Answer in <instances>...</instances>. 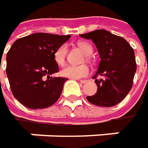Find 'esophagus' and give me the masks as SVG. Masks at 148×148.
<instances>
[{"instance_id":"esophagus-1","label":"esophagus","mask_w":148,"mask_h":148,"mask_svg":"<svg viewBox=\"0 0 148 148\" xmlns=\"http://www.w3.org/2000/svg\"><path fill=\"white\" fill-rule=\"evenodd\" d=\"M87 81L88 80H86V79H79V82H80V83H82V84H84V83H86Z\"/></svg>"}]
</instances>
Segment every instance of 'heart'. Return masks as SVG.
Wrapping results in <instances>:
<instances>
[{
  "mask_svg": "<svg viewBox=\"0 0 148 148\" xmlns=\"http://www.w3.org/2000/svg\"><path fill=\"white\" fill-rule=\"evenodd\" d=\"M79 47L83 49V51L87 55H90L93 52L92 46L87 42L81 41L78 43ZM67 54V45H62L60 47L56 49L54 53V60L56 64L62 65L65 62V57ZM89 74V68L86 64L81 65H67L60 71V74L63 77L72 79H79L88 76Z\"/></svg>",
  "mask_w": 148,
  "mask_h": 148,
  "instance_id": "b5f03b06",
  "label": "heart"
}]
</instances>
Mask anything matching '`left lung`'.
I'll list each match as a JSON object with an SVG mask.
<instances>
[{"label": "left lung", "mask_w": 148, "mask_h": 148, "mask_svg": "<svg viewBox=\"0 0 148 148\" xmlns=\"http://www.w3.org/2000/svg\"><path fill=\"white\" fill-rule=\"evenodd\" d=\"M80 36L92 40L101 59L98 71L93 77L98 86L97 93L88 96L87 99L96 106L117 105L132 88L137 70L133 49L125 39L105 29H96ZM99 75L103 76L105 79L97 80Z\"/></svg>", "instance_id": "8db88e82"}]
</instances>
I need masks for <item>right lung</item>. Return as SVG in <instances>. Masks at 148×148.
<instances>
[{"label": "right lung", "instance_id": "right-lung-1", "mask_svg": "<svg viewBox=\"0 0 148 148\" xmlns=\"http://www.w3.org/2000/svg\"><path fill=\"white\" fill-rule=\"evenodd\" d=\"M69 38L35 33L13 43L6 55V74L14 97L24 106L45 108L59 99L67 79L50 76L59 71L54 53Z\"/></svg>", "mask_w": 148, "mask_h": 148}]
</instances>
